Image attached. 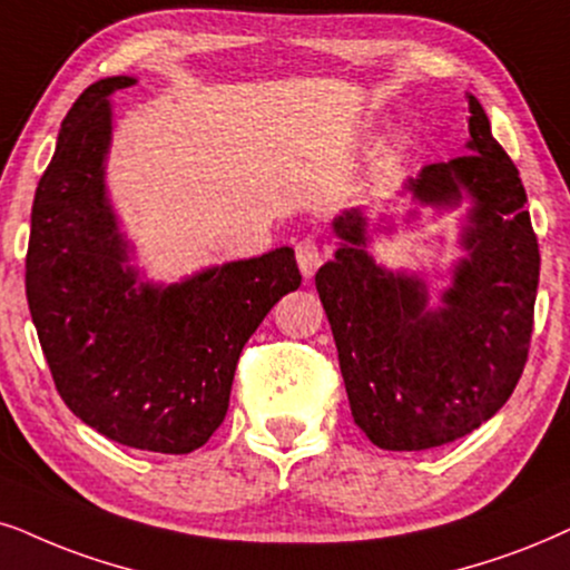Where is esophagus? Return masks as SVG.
Segmentation results:
<instances>
[{
    "mask_svg": "<svg viewBox=\"0 0 570 570\" xmlns=\"http://www.w3.org/2000/svg\"><path fill=\"white\" fill-rule=\"evenodd\" d=\"M297 263H299V271L305 278H309L315 271L321 268L323 249H321V244L313 239V236H307V239H302L297 244Z\"/></svg>",
    "mask_w": 570,
    "mask_h": 570,
    "instance_id": "obj_1",
    "label": "esophagus"
}]
</instances>
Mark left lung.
Wrapping results in <instances>:
<instances>
[{"instance_id": "obj_1", "label": "left lung", "mask_w": 570, "mask_h": 570, "mask_svg": "<svg viewBox=\"0 0 570 570\" xmlns=\"http://www.w3.org/2000/svg\"><path fill=\"white\" fill-rule=\"evenodd\" d=\"M471 153L410 178L423 205L473 199L444 307L426 309L417 278L389 273L365 252L360 210L334 220L342 239L315 273L338 350L352 417L381 450L442 446L476 431L505 405L529 360L539 286V244L515 163L468 97Z\"/></svg>"}]
</instances>
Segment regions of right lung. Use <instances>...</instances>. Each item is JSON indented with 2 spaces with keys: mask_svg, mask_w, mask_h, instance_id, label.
Here are the masks:
<instances>
[{
  "mask_svg": "<svg viewBox=\"0 0 570 570\" xmlns=\"http://www.w3.org/2000/svg\"><path fill=\"white\" fill-rule=\"evenodd\" d=\"M131 83L102 78L65 115L36 186L26 297L57 392L86 426L186 455L223 423L242 347L302 276L294 249L281 247L165 289L136 286L102 168L107 97Z\"/></svg>",
  "mask_w": 570,
  "mask_h": 570,
  "instance_id": "1",
  "label": "right lung"
}]
</instances>
